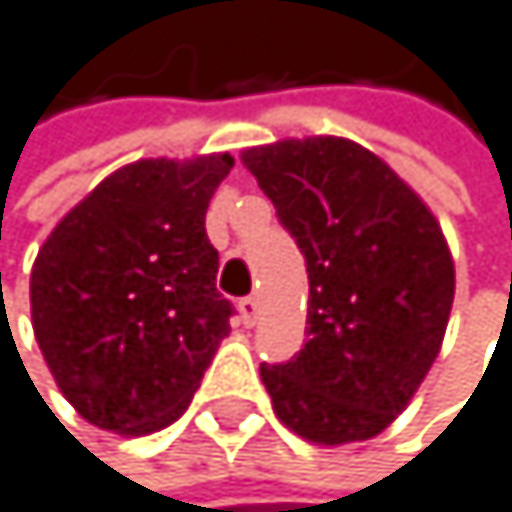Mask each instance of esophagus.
Masks as SVG:
<instances>
[{
    "mask_svg": "<svg viewBox=\"0 0 512 512\" xmlns=\"http://www.w3.org/2000/svg\"><path fill=\"white\" fill-rule=\"evenodd\" d=\"M258 314H261L258 298H242V301H239V320H242V326H254Z\"/></svg>",
    "mask_w": 512,
    "mask_h": 512,
    "instance_id": "esophagus-1",
    "label": "esophagus"
}]
</instances>
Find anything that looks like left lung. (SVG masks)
Masks as SVG:
<instances>
[{"mask_svg":"<svg viewBox=\"0 0 512 512\" xmlns=\"http://www.w3.org/2000/svg\"><path fill=\"white\" fill-rule=\"evenodd\" d=\"M242 164L307 261V342L261 379L282 426L314 445L388 429L435 363L454 258L435 214L376 152L345 136L254 145Z\"/></svg>","mask_w":512,"mask_h":512,"instance_id":"8db88e82","label":"left lung"}]
</instances>
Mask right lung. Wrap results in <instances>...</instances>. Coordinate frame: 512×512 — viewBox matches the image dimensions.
Instances as JSON below:
<instances>
[{"mask_svg":"<svg viewBox=\"0 0 512 512\" xmlns=\"http://www.w3.org/2000/svg\"><path fill=\"white\" fill-rule=\"evenodd\" d=\"M230 152L142 158L67 211L30 270V317L61 395L86 423L152 435L186 413L233 307L208 242Z\"/></svg>","mask_w":512,"mask_h":512,"instance_id":"right-lung-1","label":"right lung"}]
</instances>
